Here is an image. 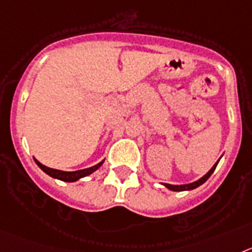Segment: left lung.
Listing matches in <instances>:
<instances>
[{
	"label": "left lung",
	"instance_id": "obj_1",
	"mask_svg": "<svg viewBox=\"0 0 252 252\" xmlns=\"http://www.w3.org/2000/svg\"><path fill=\"white\" fill-rule=\"evenodd\" d=\"M218 162H220V161H217V162L214 163L213 167H212L211 170H209V171H208L207 174L204 175V176H203V178H200V179H199V180L194 181V183L184 184V185H171V184H163V185H165V187L167 188V189L172 190V191H184V190H192V189H195V188L200 187L202 184H204L205 181H207L208 179H209V176H211V175L213 174L214 170H216V167H217Z\"/></svg>",
	"mask_w": 252,
	"mask_h": 252
}]
</instances>
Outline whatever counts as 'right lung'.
<instances>
[{
    "instance_id": "add662e5",
    "label": "right lung",
    "mask_w": 252,
    "mask_h": 252,
    "mask_svg": "<svg viewBox=\"0 0 252 252\" xmlns=\"http://www.w3.org/2000/svg\"><path fill=\"white\" fill-rule=\"evenodd\" d=\"M35 162H36V165H38L39 167L45 172V174L52 176V178L65 181V183H73V181H77L78 179L85 178V176H87V175L93 174L94 171H96V170H97L102 163H104V161H101V162L97 163V165L93 166V167L84 168V170H77V171H61V170H56V168L47 167V166H44L43 163L39 162L38 159H35Z\"/></svg>"
}]
</instances>
